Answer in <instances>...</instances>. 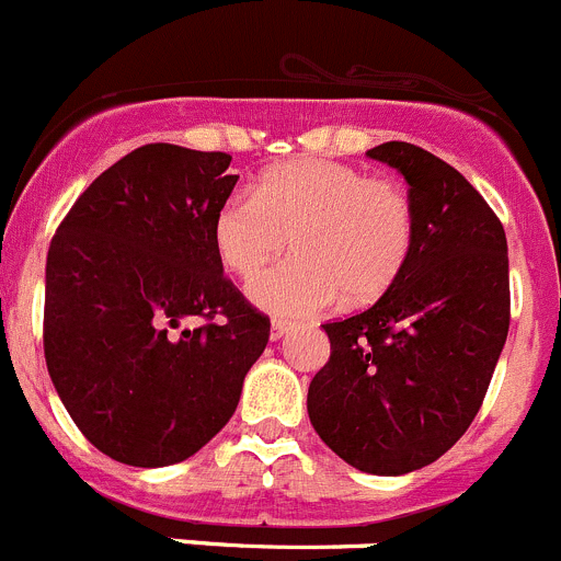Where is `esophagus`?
<instances>
[{
    "mask_svg": "<svg viewBox=\"0 0 561 561\" xmlns=\"http://www.w3.org/2000/svg\"><path fill=\"white\" fill-rule=\"evenodd\" d=\"M291 330V322H286V319H272V328H270V339L272 341H280L286 333Z\"/></svg>",
    "mask_w": 561,
    "mask_h": 561,
    "instance_id": "1",
    "label": "esophagus"
}]
</instances>
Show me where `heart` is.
<instances>
[{"label": "heart", "instance_id": "b5f03b06", "mask_svg": "<svg viewBox=\"0 0 561 561\" xmlns=\"http://www.w3.org/2000/svg\"><path fill=\"white\" fill-rule=\"evenodd\" d=\"M295 255L261 275L250 297L280 317H308L346 295L369 302L402 275L415 209L399 181L335 159L300 157L233 192L211 220V244L231 275L253 280L289 244Z\"/></svg>", "mask_w": 561, "mask_h": 561}]
</instances>
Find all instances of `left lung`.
Segmentation results:
<instances>
[{
  "instance_id": "8db88e82",
  "label": "left lung",
  "mask_w": 561,
  "mask_h": 561,
  "mask_svg": "<svg viewBox=\"0 0 561 561\" xmlns=\"http://www.w3.org/2000/svg\"><path fill=\"white\" fill-rule=\"evenodd\" d=\"M369 157L410 184L415 242L375 306L322 324L330 360L308 415L352 468L399 477L446 455L477 419L510 330V259L501 220L451 164L399 140Z\"/></svg>"
}]
</instances>
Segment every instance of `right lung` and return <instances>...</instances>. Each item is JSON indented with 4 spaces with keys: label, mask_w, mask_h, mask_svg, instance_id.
Wrapping results in <instances>:
<instances>
[{
    "label": "right lung",
    "mask_w": 561,
    "mask_h": 561,
    "mask_svg": "<svg viewBox=\"0 0 561 561\" xmlns=\"http://www.w3.org/2000/svg\"><path fill=\"white\" fill-rule=\"evenodd\" d=\"M222 151L151 142L99 175L46 259L44 352L73 424L106 457L162 468L239 404L270 317L222 275L211 220L239 175ZM186 318H201L184 329Z\"/></svg>",
    "instance_id": "right-lung-1"
}]
</instances>
